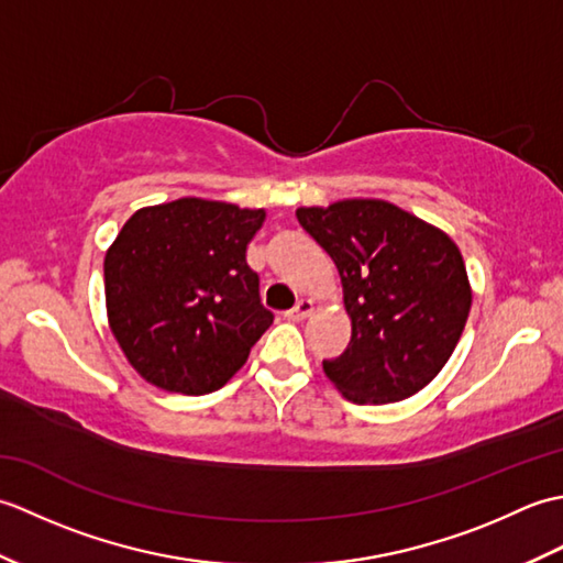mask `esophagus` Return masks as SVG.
Masks as SVG:
<instances>
[{
	"mask_svg": "<svg viewBox=\"0 0 563 563\" xmlns=\"http://www.w3.org/2000/svg\"><path fill=\"white\" fill-rule=\"evenodd\" d=\"M312 312H314V302H312V300H300L285 317H288L290 321H302V319H307Z\"/></svg>",
	"mask_w": 563,
	"mask_h": 563,
	"instance_id": "obj_1",
	"label": "esophagus"
}]
</instances>
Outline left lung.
<instances>
[{
    "instance_id": "obj_1",
    "label": "left lung",
    "mask_w": 563,
    "mask_h": 563,
    "mask_svg": "<svg viewBox=\"0 0 563 563\" xmlns=\"http://www.w3.org/2000/svg\"><path fill=\"white\" fill-rule=\"evenodd\" d=\"M297 222L336 263L351 343L324 373L353 404H391L433 382L457 345L472 285L457 244L379 198L297 208Z\"/></svg>"
}]
</instances>
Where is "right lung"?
Wrapping results in <instances>:
<instances>
[{
	"instance_id": "right-lung-1",
	"label": "right lung",
	"mask_w": 563,
	"mask_h": 563,
	"mask_svg": "<svg viewBox=\"0 0 563 563\" xmlns=\"http://www.w3.org/2000/svg\"><path fill=\"white\" fill-rule=\"evenodd\" d=\"M263 220V208L178 198L123 224L103 258L106 314L142 379L198 397L242 369L273 324L246 263Z\"/></svg>"
}]
</instances>
